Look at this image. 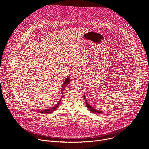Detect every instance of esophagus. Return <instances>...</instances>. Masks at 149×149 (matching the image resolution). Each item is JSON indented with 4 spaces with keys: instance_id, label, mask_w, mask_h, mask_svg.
<instances>
[{
    "instance_id": "1",
    "label": "esophagus",
    "mask_w": 149,
    "mask_h": 149,
    "mask_svg": "<svg viewBox=\"0 0 149 149\" xmlns=\"http://www.w3.org/2000/svg\"><path fill=\"white\" fill-rule=\"evenodd\" d=\"M72 73H73V75L74 76H77L80 75L81 71H80V69H79V68H74V69H73Z\"/></svg>"
}]
</instances>
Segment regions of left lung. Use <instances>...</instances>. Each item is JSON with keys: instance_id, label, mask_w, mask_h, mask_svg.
I'll return each instance as SVG.
<instances>
[{"instance_id": "8db88e82", "label": "left lung", "mask_w": 149, "mask_h": 149, "mask_svg": "<svg viewBox=\"0 0 149 149\" xmlns=\"http://www.w3.org/2000/svg\"><path fill=\"white\" fill-rule=\"evenodd\" d=\"M84 99H85V103H86V106L88 107V108H89V109L93 113H103L102 111H99V110H97V109H96L94 107H92V106H91L87 102L86 99H85V95H84Z\"/></svg>"}]
</instances>
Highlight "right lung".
I'll return each instance as SVG.
<instances>
[{"label": "right lung", "mask_w": 149, "mask_h": 149, "mask_svg": "<svg viewBox=\"0 0 149 149\" xmlns=\"http://www.w3.org/2000/svg\"><path fill=\"white\" fill-rule=\"evenodd\" d=\"M70 79H69V77H68L66 79H65V81H64V84H63L62 85V88H61V93H62V94H63L64 93V90L65 89V86H66V85H68L69 84V83H70ZM63 97V96H62V97H61V98ZM61 99L60 100V101L57 103V104L56 105V106H54V107H51V108H49V109H45V110H41V111H37L38 112H40V113H51V112H52L53 111H54V110H56V109H57V108L58 107V105H59V104H60V102H61Z\"/></svg>", "instance_id": "1"}]
</instances>
